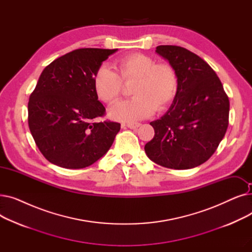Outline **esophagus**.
<instances>
[{
  "label": "esophagus",
  "instance_id": "34e87169",
  "mask_svg": "<svg viewBox=\"0 0 252 252\" xmlns=\"http://www.w3.org/2000/svg\"><path fill=\"white\" fill-rule=\"evenodd\" d=\"M140 126H141V124H139V123H130V124L126 125V126L130 129H137Z\"/></svg>",
  "mask_w": 252,
  "mask_h": 252
}]
</instances>
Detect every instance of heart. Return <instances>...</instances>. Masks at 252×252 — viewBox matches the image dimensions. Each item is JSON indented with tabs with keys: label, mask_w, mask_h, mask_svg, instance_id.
<instances>
[{
	"label": "heart",
	"mask_w": 252,
	"mask_h": 252,
	"mask_svg": "<svg viewBox=\"0 0 252 252\" xmlns=\"http://www.w3.org/2000/svg\"><path fill=\"white\" fill-rule=\"evenodd\" d=\"M115 67L102 64L93 76V86L97 97L105 103H113L123 90V81L136 79L131 88L134 98L114 104L108 110L111 119L134 123L151 116L155 109H166L178 93V76L173 66L157 63L148 55L134 53L119 58Z\"/></svg>",
	"instance_id": "heart-1"
}]
</instances>
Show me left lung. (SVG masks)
Returning <instances> with one entry per match:
<instances>
[{"instance_id": "left-lung-1", "label": "left lung", "mask_w": 252, "mask_h": 252, "mask_svg": "<svg viewBox=\"0 0 252 252\" xmlns=\"http://www.w3.org/2000/svg\"><path fill=\"white\" fill-rule=\"evenodd\" d=\"M178 76L169 109L151 122L153 139L145 145L150 160L174 169L204 163L215 153L229 125L230 102L215 70L199 56L178 46H158Z\"/></svg>"}]
</instances>
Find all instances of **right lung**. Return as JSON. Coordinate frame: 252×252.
<instances>
[{
  "mask_svg": "<svg viewBox=\"0 0 252 252\" xmlns=\"http://www.w3.org/2000/svg\"><path fill=\"white\" fill-rule=\"evenodd\" d=\"M117 49H77L50 63L29 102V126L37 148L51 163L84 168L110 149L121 124L95 123L105 107L93 76Z\"/></svg>",
  "mask_w": 252,
  "mask_h": 252,
  "instance_id": "add662e5",
  "label": "right lung"
}]
</instances>
